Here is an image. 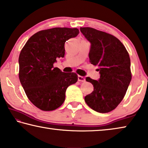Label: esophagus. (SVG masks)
<instances>
[{
	"instance_id": "obj_1",
	"label": "esophagus",
	"mask_w": 148,
	"mask_h": 148,
	"mask_svg": "<svg viewBox=\"0 0 148 148\" xmlns=\"http://www.w3.org/2000/svg\"><path fill=\"white\" fill-rule=\"evenodd\" d=\"M77 79H78L79 82H84L86 81V78L84 76H78L77 77Z\"/></svg>"
}]
</instances>
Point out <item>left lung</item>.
Returning a JSON list of instances; mask_svg holds the SVG:
<instances>
[{
    "instance_id": "8db88e82",
    "label": "left lung",
    "mask_w": 148,
    "mask_h": 148,
    "mask_svg": "<svg viewBox=\"0 0 148 148\" xmlns=\"http://www.w3.org/2000/svg\"><path fill=\"white\" fill-rule=\"evenodd\" d=\"M80 31L91 42L89 62L99 66L98 81L87 77L94 91L85 97L86 104L99 113H108L123 99L132 79L131 59L121 41L113 35L91 27H81Z\"/></svg>"
}]
</instances>
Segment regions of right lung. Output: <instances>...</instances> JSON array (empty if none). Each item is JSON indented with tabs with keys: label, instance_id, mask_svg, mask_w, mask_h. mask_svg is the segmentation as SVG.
Here are the masks:
<instances>
[{
	"label": "right lung",
	"instance_id": "add662e5",
	"mask_svg": "<svg viewBox=\"0 0 148 148\" xmlns=\"http://www.w3.org/2000/svg\"><path fill=\"white\" fill-rule=\"evenodd\" d=\"M76 28L55 27L37 32L25 44L19 57V78L25 94L43 111L58 108L69 86L76 83L75 72H63L53 63L64 57V44L79 34Z\"/></svg>",
	"mask_w": 148,
	"mask_h": 148
}]
</instances>
